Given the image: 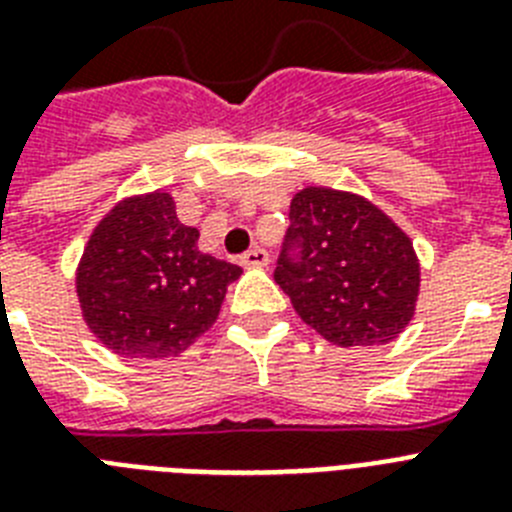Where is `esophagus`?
Returning a JSON list of instances; mask_svg holds the SVG:
<instances>
[{"mask_svg":"<svg viewBox=\"0 0 512 512\" xmlns=\"http://www.w3.org/2000/svg\"><path fill=\"white\" fill-rule=\"evenodd\" d=\"M240 264H243V269H264L269 264V253L264 248H251L240 256Z\"/></svg>","mask_w":512,"mask_h":512,"instance_id":"obj_1","label":"esophagus"}]
</instances>
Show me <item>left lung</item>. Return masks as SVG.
<instances>
[{"label": "left lung", "mask_w": 512, "mask_h": 512, "mask_svg": "<svg viewBox=\"0 0 512 512\" xmlns=\"http://www.w3.org/2000/svg\"><path fill=\"white\" fill-rule=\"evenodd\" d=\"M274 279L310 329L339 347L393 342L422 282L412 238L370 199L329 186L292 196Z\"/></svg>", "instance_id": "left-lung-1"}]
</instances>
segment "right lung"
I'll return each mask as SVG.
<instances>
[{"mask_svg": "<svg viewBox=\"0 0 512 512\" xmlns=\"http://www.w3.org/2000/svg\"><path fill=\"white\" fill-rule=\"evenodd\" d=\"M168 191L126 196L95 225L77 264L87 329L111 352L165 360L212 329L243 269L199 251Z\"/></svg>", "mask_w": 512, "mask_h": 512, "instance_id": "1", "label": "right lung"}]
</instances>
